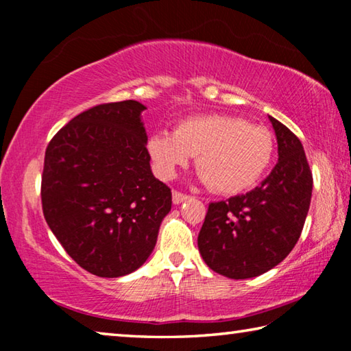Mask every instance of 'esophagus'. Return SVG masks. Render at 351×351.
I'll return each instance as SVG.
<instances>
[{
  "label": "esophagus",
  "instance_id": "obj_1",
  "mask_svg": "<svg viewBox=\"0 0 351 351\" xmlns=\"http://www.w3.org/2000/svg\"><path fill=\"white\" fill-rule=\"evenodd\" d=\"M171 199H173V204H181L184 203V201L189 199V195H184L181 192H173V195H171Z\"/></svg>",
  "mask_w": 351,
  "mask_h": 351
}]
</instances>
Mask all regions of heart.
Returning <instances> with one entry per match:
<instances>
[{
  "label": "heart",
  "mask_w": 351,
  "mask_h": 351,
  "mask_svg": "<svg viewBox=\"0 0 351 351\" xmlns=\"http://www.w3.org/2000/svg\"><path fill=\"white\" fill-rule=\"evenodd\" d=\"M154 170L173 178L197 154V169L213 192L235 195L254 187L268 170L274 139L265 127L229 114L181 121L173 133L158 132L147 142Z\"/></svg>",
  "instance_id": "b5f03b06"
}]
</instances>
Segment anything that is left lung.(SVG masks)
I'll list each match as a JSON object with an SVG mask.
<instances>
[{
  "mask_svg": "<svg viewBox=\"0 0 351 351\" xmlns=\"http://www.w3.org/2000/svg\"><path fill=\"white\" fill-rule=\"evenodd\" d=\"M278 161L246 195L210 203L198 235L206 265L243 280L265 274L287 258L304 229L313 175L299 138L272 116Z\"/></svg>",
  "mask_w": 351,
  "mask_h": 351,
  "instance_id": "left-lung-1",
  "label": "left lung"
}]
</instances>
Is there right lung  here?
I'll use <instances>...</instances> for the list:
<instances>
[{
	"label": "right lung",
	"mask_w": 351,
	"mask_h": 351,
	"mask_svg": "<svg viewBox=\"0 0 351 351\" xmlns=\"http://www.w3.org/2000/svg\"><path fill=\"white\" fill-rule=\"evenodd\" d=\"M136 100L97 105L58 132L45 154L41 204L64 251L94 276L132 274L153 252L171 192L152 173Z\"/></svg>",
	"instance_id": "obj_1"
}]
</instances>
